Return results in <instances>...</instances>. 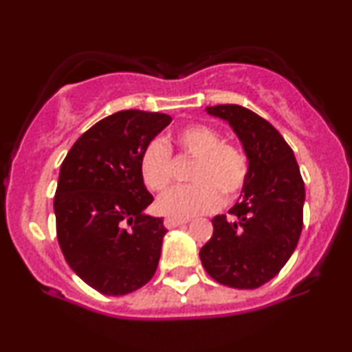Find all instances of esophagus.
<instances>
[{
  "mask_svg": "<svg viewBox=\"0 0 352 352\" xmlns=\"http://www.w3.org/2000/svg\"><path fill=\"white\" fill-rule=\"evenodd\" d=\"M184 223H188V218H177V217H167L164 220V225L165 228H175V227H180V225Z\"/></svg>",
  "mask_w": 352,
  "mask_h": 352,
  "instance_id": "obj_1",
  "label": "esophagus"
}]
</instances>
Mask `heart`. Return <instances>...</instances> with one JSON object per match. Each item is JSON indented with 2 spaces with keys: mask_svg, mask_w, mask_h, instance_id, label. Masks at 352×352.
Returning a JSON list of instances; mask_svg holds the SVG:
<instances>
[{
  "mask_svg": "<svg viewBox=\"0 0 352 352\" xmlns=\"http://www.w3.org/2000/svg\"><path fill=\"white\" fill-rule=\"evenodd\" d=\"M173 142L184 155L193 159L188 170L192 184L173 187L159 197L157 208L165 215L192 217L217 208L221 201L241 192L248 179L250 162L235 144L223 142L217 129L190 124L177 131ZM140 177L152 192H162L172 182L170 151L160 139L144 147L139 162Z\"/></svg>",
  "mask_w": 352,
  "mask_h": 352,
  "instance_id": "heart-1",
  "label": "heart"
}]
</instances>
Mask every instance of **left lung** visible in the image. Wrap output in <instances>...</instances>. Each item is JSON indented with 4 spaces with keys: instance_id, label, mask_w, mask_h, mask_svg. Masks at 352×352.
I'll use <instances>...</instances> for the list:
<instances>
[{
    "instance_id": "1",
    "label": "left lung",
    "mask_w": 352,
    "mask_h": 352,
    "mask_svg": "<svg viewBox=\"0 0 352 352\" xmlns=\"http://www.w3.org/2000/svg\"><path fill=\"white\" fill-rule=\"evenodd\" d=\"M232 125L250 172L230 215L213 217V235L201 246L204 268L220 285L260 288L289 260L302 230L305 182L294 153L263 117L236 104L207 107Z\"/></svg>"
}]
</instances>
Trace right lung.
<instances>
[{
  "mask_svg": "<svg viewBox=\"0 0 352 352\" xmlns=\"http://www.w3.org/2000/svg\"><path fill=\"white\" fill-rule=\"evenodd\" d=\"M172 122L160 112L120 111L76 140L60 164L56 233L67 265L91 288L122 296L152 280L160 260L162 218L140 177V153Z\"/></svg>",
  "mask_w": 352,
  "mask_h": 352,
  "instance_id": "right-lung-1",
  "label": "right lung"
}]
</instances>
